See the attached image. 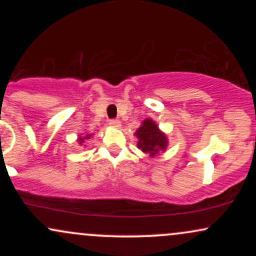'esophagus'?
<instances>
[{
  "instance_id": "34e87169",
  "label": "esophagus",
  "mask_w": 256,
  "mask_h": 256,
  "mask_svg": "<svg viewBox=\"0 0 256 256\" xmlns=\"http://www.w3.org/2000/svg\"><path fill=\"white\" fill-rule=\"evenodd\" d=\"M110 125L112 126V128H119L120 126H122V122H120L119 120H116V119H114V120H110Z\"/></svg>"
}]
</instances>
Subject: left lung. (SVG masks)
<instances>
[{
    "label": "left lung",
    "mask_w": 256,
    "mask_h": 256,
    "mask_svg": "<svg viewBox=\"0 0 256 256\" xmlns=\"http://www.w3.org/2000/svg\"><path fill=\"white\" fill-rule=\"evenodd\" d=\"M138 138L137 146L150 158L156 156L160 152H165L168 146V138L162 132L154 120L146 118L134 132Z\"/></svg>",
    "instance_id": "8db88e82"
}]
</instances>
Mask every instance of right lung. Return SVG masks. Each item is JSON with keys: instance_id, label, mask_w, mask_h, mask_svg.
Listing matches in <instances>:
<instances>
[{"instance_id": "add662e5", "label": "right lung", "mask_w": 256, "mask_h": 256, "mask_svg": "<svg viewBox=\"0 0 256 256\" xmlns=\"http://www.w3.org/2000/svg\"><path fill=\"white\" fill-rule=\"evenodd\" d=\"M92 137V134H78V138H77V142L79 146H83V143L85 142L86 140H90V138Z\"/></svg>"}]
</instances>
